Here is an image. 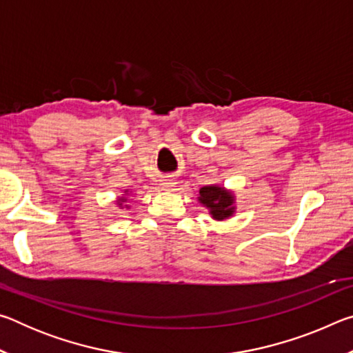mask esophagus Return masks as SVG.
<instances>
[{
	"mask_svg": "<svg viewBox=\"0 0 353 353\" xmlns=\"http://www.w3.org/2000/svg\"><path fill=\"white\" fill-rule=\"evenodd\" d=\"M160 187H162L163 190H170V188H172V187H176L174 179H171V177L162 179V181H160Z\"/></svg>",
	"mask_w": 353,
	"mask_h": 353,
	"instance_id": "34e87169",
	"label": "esophagus"
}]
</instances>
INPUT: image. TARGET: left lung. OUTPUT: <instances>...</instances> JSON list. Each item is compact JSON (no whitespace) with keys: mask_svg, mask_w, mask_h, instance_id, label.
<instances>
[{"mask_svg":"<svg viewBox=\"0 0 353 353\" xmlns=\"http://www.w3.org/2000/svg\"><path fill=\"white\" fill-rule=\"evenodd\" d=\"M198 201L201 205L208 208L213 219L224 221L235 214V194L230 190L219 185H205L199 190Z\"/></svg>","mask_w":353,"mask_h":353,"instance_id":"left-lung-1","label":"left lung"}]
</instances>
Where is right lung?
<instances>
[{"label":"right lung","mask_w":353,"mask_h":353,"mask_svg":"<svg viewBox=\"0 0 353 353\" xmlns=\"http://www.w3.org/2000/svg\"><path fill=\"white\" fill-rule=\"evenodd\" d=\"M124 193H126L128 194V191H124ZM128 199L126 198H124V196H121V198H118V201H117V204H118V207H121V208H124V207H126V208H129V205H124V202H126Z\"/></svg>","instance_id":"1"}]
</instances>
